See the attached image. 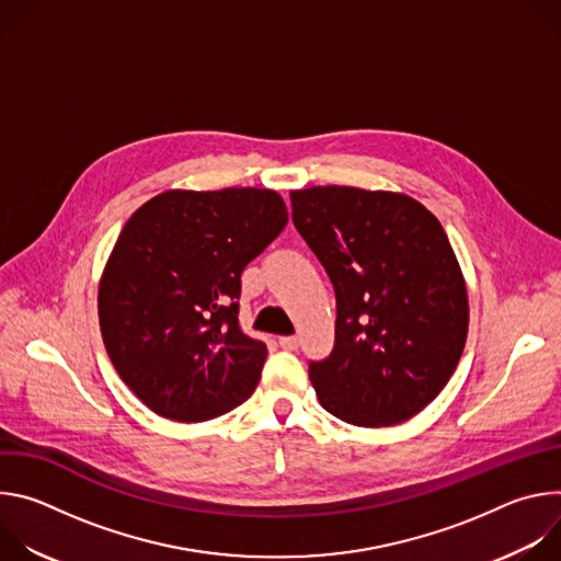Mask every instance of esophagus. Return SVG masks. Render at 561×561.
I'll return each instance as SVG.
<instances>
[{
	"label": "esophagus",
	"mask_w": 561,
	"mask_h": 561,
	"mask_svg": "<svg viewBox=\"0 0 561 561\" xmlns=\"http://www.w3.org/2000/svg\"><path fill=\"white\" fill-rule=\"evenodd\" d=\"M279 346L284 348V351H295L297 346H299V337H279Z\"/></svg>",
	"instance_id": "34e87169"
}]
</instances>
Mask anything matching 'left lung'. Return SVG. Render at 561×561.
<instances>
[{"instance_id": "left-lung-1", "label": "left lung", "mask_w": 561, "mask_h": 561, "mask_svg": "<svg viewBox=\"0 0 561 561\" xmlns=\"http://www.w3.org/2000/svg\"><path fill=\"white\" fill-rule=\"evenodd\" d=\"M290 204L337 297L333 353L308 366L319 404L364 428L411 420L466 346L468 293L448 234L404 193L312 186Z\"/></svg>"}]
</instances>
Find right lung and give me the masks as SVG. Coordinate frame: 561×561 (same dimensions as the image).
Instances as JSON below:
<instances>
[{"instance_id":"1","label":"right lung","mask_w":561,"mask_h":561,"mask_svg":"<svg viewBox=\"0 0 561 561\" xmlns=\"http://www.w3.org/2000/svg\"><path fill=\"white\" fill-rule=\"evenodd\" d=\"M286 221L268 188L167 191L130 215L98 312L115 370L152 413L208 422L253 394L268 351L239 329L237 299Z\"/></svg>"}]
</instances>
